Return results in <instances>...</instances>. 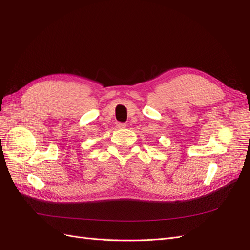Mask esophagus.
<instances>
[{
    "instance_id": "1",
    "label": "esophagus",
    "mask_w": 250,
    "mask_h": 250,
    "mask_svg": "<svg viewBox=\"0 0 250 250\" xmlns=\"http://www.w3.org/2000/svg\"><path fill=\"white\" fill-rule=\"evenodd\" d=\"M117 128H119V129H123V128L126 127V124L125 123H117Z\"/></svg>"
}]
</instances>
